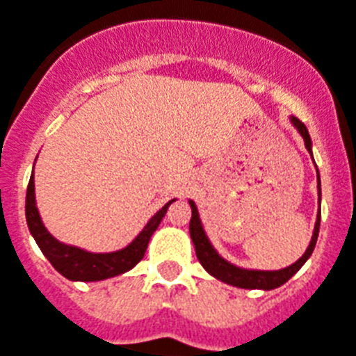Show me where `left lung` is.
<instances>
[{"mask_svg":"<svg viewBox=\"0 0 356 356\" xmlns=\"http://www.w3.org/2000/svg\"><path fill=\"white\" fill-rule=\"evenodd\" d=\"M291 124L296 126L297 131L301 134V137L305 139V147L312 156V139L308 135L307 126L299 120L297 117H291ZM314 159V158H312ZM318 189H319V204H321V181H319V172H318ZM191 204V222H189V234H191L193 245H195V252H197L198 261L202 264V267L211 275V277L219 278L221 282H227L230 286H236V288H245V290H275L278 286H282L284 282H288L293 275H296L305 261L312 256L314 247H316V241H318L319 234V221H321V211L318 213V219H316V227H314L312 239H310V245L308 249L305 250V254L291 266L284 267V269H278V271H256V269H241V267H236L234 264L227 261L225 258L219 256L213 245L209 243L208 236L204 232L202 222H200V217H198V209L195 206L193 200H189Z\"/></svg>","mask_w":356,"mask_h":356,"instance_id":"obj_1","label":"left lung"}]
</instances>
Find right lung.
Here are the masks:
<instances>
[{
	"label": "right lung",
	"instance_id": "1",
	"mask_svg": "<svg viewBox=\"0 0 356 356\" xmlns=\"http://www.w3.org/2000/svg\"><path fill=\"white\" fill-rule=\"evenodd\" d=\"M172 202L175 200L165 204L128 247L115 250V252H89L79 247L60 243L59 239H55L46 230L37 209V202H35V178L31 175L26 195V219L29 232L44 252V256L63 277H66L68 280H79V282H96V280L122 275L143 260V256L147 252L148 241Z\"/></svg>",
	"mask_w": 356,
	"mask_h": 356
}]
</instances>
